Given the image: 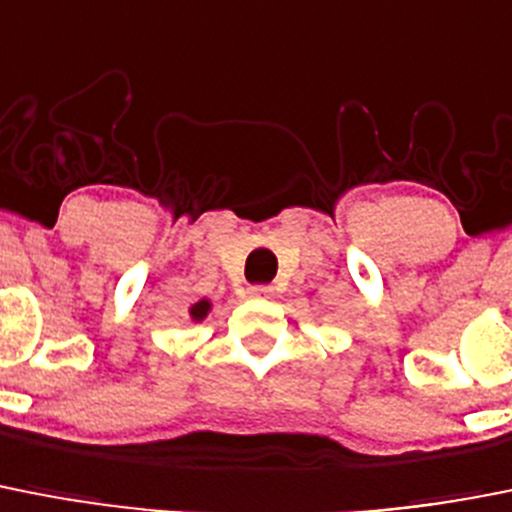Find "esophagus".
Returning <instances> with one entry per match:
<instances>
[{
	"label": "esophagus",
	"instance_id": "34e87169",
	"mask_svg": "<svg viewBox=\"0 0 512 512\" xmlns=\"http://www.w3.org/2000/svg\"><path fill=\"white\" fill-rule=\"evenodd\" d=\"M271 292H274V289L266 287V284H256V287H248V294H251V297H256V299L271 297Z\"/></svg>",
	"mask_w": 512,
	"mask_h": 512
}]
</instances>
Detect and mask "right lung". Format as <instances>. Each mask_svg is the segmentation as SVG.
<instances>
[{
  "label": "right lung",
  "mask_w": 512,
  "mask_h": 512,
  "mask_svg": "<svg viewBox=\"0 0 512 512\" xmlns=\"http://www.w3.org/2000/svg\"><path fill=\"white\" fill-rule=\"evenodd\" d=\"M208 309H210L208 299H203V302H198V304H192V309H190L192 320H203L205 314H208Z\"/></svg>",
  "instance_id": "right-lung-1"
}]
</instances>
